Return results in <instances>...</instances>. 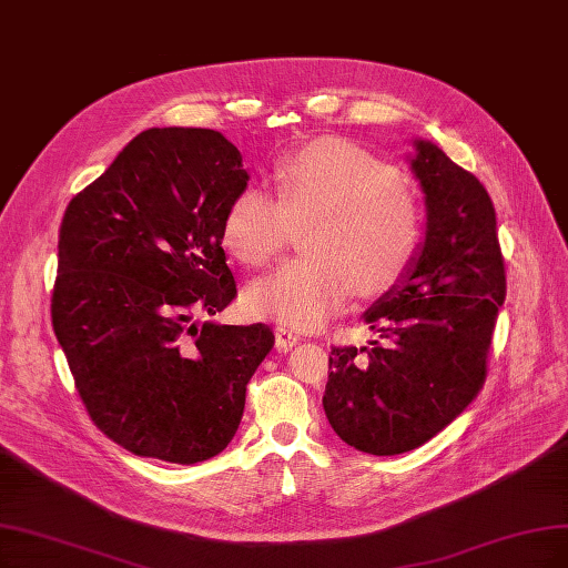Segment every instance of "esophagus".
<instances>
[{"mask_svg": "<svg viewBox=\"0 0 568 568\" xmlns=\"http://www.w3.org/2000/svg\"><path fill=\"white\" fill-rule=\"evenodd\" d=\"M302 342V334L292 332L287 327H276V348L278 351H290L292 346H297Z\"/></svg>", "mask_w": 568, "mask_h": 568, "instance_id": "esophagus-1", "label": "esophagus"}]
</instances>
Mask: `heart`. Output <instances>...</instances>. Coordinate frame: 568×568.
<instances>
[{
    "instance_id": "b5f03b06",
    "label": "heart",
    "mask_w": 568,
    "mask_h": 568,
    "mask_svg": "<svg viewBox=\"0 0 568 568\" xmlns=\"http://www.w3.org/2000/svg\"><path fill=\"white\" fill-rule=\"evenodd\" d=\"M278 199L243 189L222 220V243L239 262L264 266L281 255L290 222H308L304 247L252 281L243 306L295 329L323 327L353 290L376 292L403 276L418 243V210L390 165L344 140H318L273 173Z\"/></svg>"
}]
</instances>
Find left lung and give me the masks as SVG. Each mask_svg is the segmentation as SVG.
Segmentation results:
<instances>
[{
	"label": "left lung",
	"instance_id": "obj_1",
	"mask_svg": "<svg viewBox=\"0 0 568 568\" xmlns=\"http://www.w3.org/2000/svg\"><path fill=\"white\" fill-rule=\"evenodd\" d=\"M407 156L426 205L424 239L395 285L365 313L384 342L332 348L323 409L353 449L395 456L426 445L487 376L506 268L481 182L430 140Z\"/></svg>",
	"mask_w": 568,
	"mask_h": 568
}]
</instances>
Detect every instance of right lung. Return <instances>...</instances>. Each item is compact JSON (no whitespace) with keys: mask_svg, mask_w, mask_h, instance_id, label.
<instances>
[{"mask_svg":"<svg viewBox=\"0 0 568 568\" xmlns=\"http://www.w3.org/2000/svg\"><path fill=\"white\" fill-rule=\"evenodd\" d=\"M247 180L222 133L150 129L62 217L55 339L93 424L138 456L180 466L217 456L273 346L262 323H194L236 297L222 220Z\"/></svg>","mask_w":568,"mask_h":568,"instance_id":"right-lung-1","label":"right lung"}]
</instances>
